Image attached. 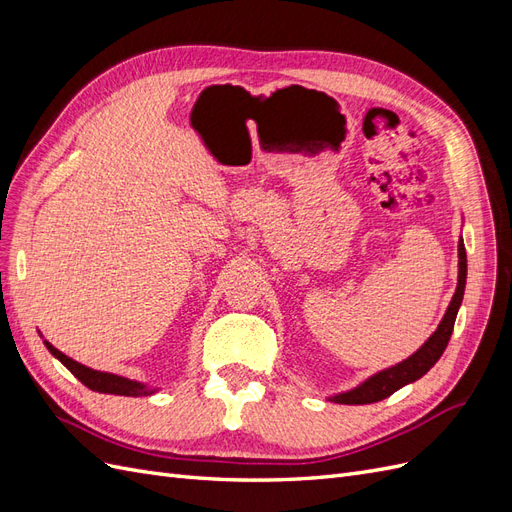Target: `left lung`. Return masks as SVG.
I'll return each mask as SVG.
<instances>
[{"label": "left lung", "mask_w": 512, "mask_h": 512, "mask_svg": "<svg viewBox=\"0 0 512 512\" xmlns=\"http://www.w3.org/2000/svg\"><path fill=\"white\" fill-rule=\"evenodd\" d=\"M466 277H468V258H466V245H463V239H461L459 241L457 290L453 294L451 305H448L442 322L438 324V329L433 331V335L427 339V342L418 348L412 356H408L406 361H401L389 369L378 371V374L367 378L363 384L354 386V389L329 397V401H335V404H346V406L376 404V401H382L389 395H393L395 391H399L401 386L423 378L427 371L438 363L442 352L448 346V339H451V335H453L455 318L459 312V305L463 301V290H466Z\"/></svg>", "instance_id": "8db88e82"}]
</instances>
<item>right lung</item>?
<instances>
[{"mask_svg":"<svg viewBox=\"0 0 512 512\" xmlns=\"http://www.w3.org/2000/svg\"><path fill=\"white\" fill-rule=\"evenodd\" d=\"M44 346L49 348V352L64 363L74 378H79L87 389L91 391H98V393H108V395H126V397H145V395H153L158 389H151V386L143 384V382H136V380H128L123 376H115V374H108V371H96V369H89L81 363H76L70 356H66L64 352H59L55 346H51L49 342H44Z\"/></svg>","mask_w":512,"mask_h":512,"instance_id":"add662e5","label":"right lung"}]
</instances>
